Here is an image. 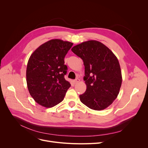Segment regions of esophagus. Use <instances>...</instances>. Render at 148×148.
<instances>
[{"label":"esophagus","instance_id":"1","mask_svg":"<svg viewBox=\"0 0 148 148\" xmlns=\"http://www.w3.org/2000/svg\"><path fill=\"white\" fill-rule=\"evenodd\" d=\"M80 81V80L79 79L77 78V79H76L75 80H74L73 81V82H74L75 84H76V83H78Z\"/></svg>","mask_w":148,"mask_h":148}]
</instances>
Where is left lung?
Wrapping results in <instances>:
<instances>
[{
  "label": "left lung",
  "mask_w": 148,
  "mask_h": 148,
  "mask_svg": "<svg viewBox=\"0 0 148 148\" xmlns=\"http://www.w3.org/2000/svg\"><path fill=\"white\" fill-rule=\"evenodd\" d=\"M72 51L83 61V80L86 90L79 96L81 102L94 110H102L117 98L122 84L118 58L104 44L90 40L74 46Z\"/></svg>",
  "instance_id": "left-lung-1"
}]
</instances>
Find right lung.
<instances>
[{"label": "right lung", "mask_w": 148, "mask_h": 148, "mask_svg": "<svg viewBox=\"0 0 148 148\" xmlns=\"http://www.w3.org/2000/svg\"><path fill=\"white\" fill-rule=\"evenodd\" d=\"M73 43L59 39L48 41L31 54L26 82L30 95L38 104L50 108L64 100L71 84L64 78V58Z\"/></svg>", "instance_id": "add662e5"}]
</instances>
